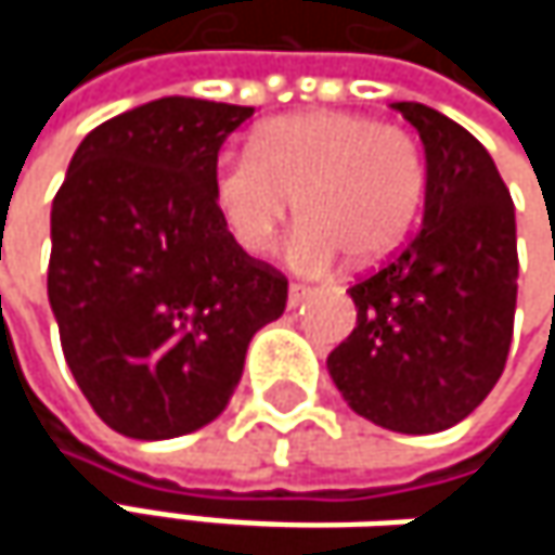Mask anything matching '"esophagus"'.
<instances>
[{
	"label": "esophagus",
	"instance_id": "1",
	"mask_svg": "<svg viewBox=\"0 0 555 555\" xmlns=\"http://www.w3.org/2000/svg\"><path fill=\"white\" fill-rule=\"evenodd\" d=\"M308 295H311V288H308V285H298V282H292V285H288V308H298V305H301Z\"/></svg>",
	"mask_w": 555,
	"mask_h": 555
}]
</instances>
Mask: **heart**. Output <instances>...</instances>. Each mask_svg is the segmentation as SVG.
Here are the masks:
<instances>
[{"label":"heart","instance_id":"heart-1","mask_svg":"<svg viewBox=\"0 0 555 555\" xmlns=\"http://www.w3.org/2000/svg\"><path fill=\"white\" fill-rule=\"evenodd\" d=\"M427 192L421 144L398 125L360 112H301L267 121L250 154H224L211 169V208L250 257L276 244L292 215L301 270H324L344 254L373 267L404 241Z\"/></svg>","mask_w":555,"mask_h":555}]
</instances>
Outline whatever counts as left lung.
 Instances as JSON below:
<instances>
[{"mask_svg":"<svg viewBox=\"0 0 555 555\" xmlns=\"http://www.w3.org/2000/svg\"><path fill=\"white\" fill-rule=\"evenodd\" d=\"M395 108L424 141V224L347 288L357 327L327 370L366 421L437 434L486 401L507 360L517 305L514 202L463 125L421 102Z\"/></svg>","mask_w":555,"mask_h":555,"instance_id":"8db88e82","label":"left lung"}]
</instances>
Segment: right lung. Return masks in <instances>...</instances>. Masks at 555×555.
I'll use <instances>...</instances> for the list:
<instances>
[{
	"label": "right lung",
	"mask_w": 555,
	"mask_h": 555,
	"mask_svg": "<svg viewBox=\"0 0 555 555\" xmlns=\"http://www.w3.org/2000/svg\"><path fill=\"white\" fill-rule=\"evenodd\" d=\"M250 105L167 95L76 147L51 208L48 295L92 411L134 440L211 424L288 279L244 254L211 208V169Z\"/></svg>",
	"instance_id": "1"
}]
</instances>
